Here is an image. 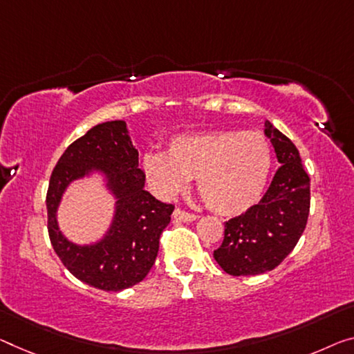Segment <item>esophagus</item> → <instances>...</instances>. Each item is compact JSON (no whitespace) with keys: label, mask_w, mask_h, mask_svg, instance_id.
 I'll list each match as a JSON object with an SVG mask.
<instances>
[{"label":"esophagus","mask_w":354,"mask_h":354,"mask_svg":"<svg viewBox=\"0 0 354 354\" xmlns=\"http://www.w3.org/2000/svg\"><path fill=\"white\" fill-rule=\"evenodd\" d=\"M174 218L176 220H180V221H194V220H198V215L196 214H189V212H185V210H182V209H176L174 210Z\"/></svg>","instance_id":"obj_1"}]
</instances>
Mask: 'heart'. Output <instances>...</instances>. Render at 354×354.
<instances>
[{"label": "heart", "instance_id": "1", "mask_svg": "<svg viewBox=\"0 0 354 354\" xmlns=\"http://www.w3.org/2000/svg\"><path fill=\"white\" fill-rule=\"evenodd\" d=\"M140 166L150 187L174 198L196 177L205 205L220 215H239L263 196L272 169V147L264 134L242 129L176 136L167 151H149Z\"/></svg>", "mask_w": 354, "mask_h": 354}]
</instances>
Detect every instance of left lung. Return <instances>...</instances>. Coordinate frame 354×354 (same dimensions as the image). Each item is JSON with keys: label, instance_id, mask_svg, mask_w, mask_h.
Returning a JSON list of instances; mask_svg holds the SVG:
<instances>
[{"label": "left lung", "instance_id": "left-lung-1", "mask_svg": "<svg viewBox=\"0 0 354 354\" xmlns=\"http://www.w3.org/2000/svg\"><path fill=\"white\" fill-rule=\"evenodd\" d=\"M279 171L268 192L245 214L225 223V239L214 258L226 274L258 275L275 269L306 230L310 212V177L296 145L266 122Z\"/></svg>", "mask_w": 354, "mask_h": 354}]
</instances>
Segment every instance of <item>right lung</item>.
Returning <instances> with one entry per match:
<instances>
[{"instance_id": "obj_1", "label": "right lung", "mask_w": 354, "mask_h": 354, "mask_svg": "<svg viewBox=\"0 0 354 354\" xmlns=\"http://www.w3.org/2000/svg\"><path fill=\"white\" fill-rule=\"evenodd\" d=\"M95 170L106 177V186L118 199L116 214L101 241L77 246L59 231L56 210L67 185ZM144 185L139 153L123 120L96 124L64 150L48 182L47 230L53 250L75 279L104 291L127 290L145 279L174 205L145 192Z\"/></svg>"}]
</instances>
